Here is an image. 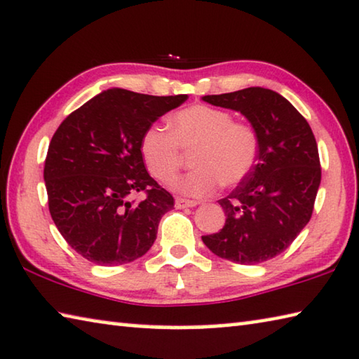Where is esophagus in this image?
Listing matches in <instances>:
<instances>
[{
	"mask_svg": "<svg viewBox=\"0 0 359 359\" xmlns=\"http://www.w3.org/2000/svg\"><path fill=\"white\" fill-rule=\"evenodd\" d=\"M198 201L185 200V198H175V208L177 209H185V208H195Z\"/></svg>",
	"mask_w": 359,
	"mask_h": 359,
	"instance_id": "34e87169",
	"label": "esophagus"
}]
</instances>
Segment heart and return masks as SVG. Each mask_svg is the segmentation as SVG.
Masks as SVG:
<instances>
[{
	"label": "heart",
	"mask_w": 359,
	"mask_h": 359,
	"mask_svg": "<svg viewBox=\"0 0 359 359\" xmlns=\"http://www.w3.org/2000/svg\"><path fill=\"white\" fill-rule=\"evenodd\" d=\"M170 133L149 128L140 139L147 169L163 184L175 177L184 161L182 149L191 150L195 168L175 179L172 189L187 196H206L224 184L238 185L251 174L260 151L257 129L233 121L230 111L204 104L189 105L169 118Z\"/></svg>",
	"instance_id": "obj_1"
}]
</instances>
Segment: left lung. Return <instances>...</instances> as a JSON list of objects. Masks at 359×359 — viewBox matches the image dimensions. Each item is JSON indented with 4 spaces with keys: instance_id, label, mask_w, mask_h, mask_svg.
<instances>
[{
    "instance_id": "1",
    "label": "left lung",
    "mask_w": 359,
    "mask_h": 359,
    "mask_svg": "<svg viewBox=\"0 0 359 359\" xmlns=\"http://www.w3.org/2000/svg\"><path fill=\"white\" fill-rule=\"evenodd\" d=\"M203 100L241 111L260 137L251 174L219 200L224 229L203 243L235 264H262L286 251L311 219L321 182L316 139L291 102L271 89L246 88Z\"/></svg>"
}]
</instances>
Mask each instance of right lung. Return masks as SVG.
<instances>
[{
    "label": "right lung",
    "instance_id": "1",
    "mask_svg": "<svg viewBox=\"0 0 359 359\" xmlns=\"http://www.w3.org/2000/svg\"><path fill=\"white\" fill-rule=\"evenodd\" d=\"M187 100L108 89L72 111L44 161L49 212L73 251L95 265L144 255L174 198L147 172L140 139L159 116ZM142 192L140 202L130 198Z\"/></svg>",
    "mask_w": 359,
    "mask_h": 359
}]
</instances>
